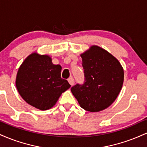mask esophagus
<instances>
[{
	"label": "esophagus",
	"instance_id": "esophagus-1",
	"mask_svg": "<svg viewBox=\"0 0 147 147\" xmlns=\"http://www.w3.org/2000/svg\"><path fill=\"white\" fill-rule=\"evenodd\" d=\"M68 82L70 85L73 86L74 84H75V79H74L73 77H70V78L68 79Z\"/></svg>",
	"mask_w": 147,
	"mask_h": 147
}]
</instances>
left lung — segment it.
Segmentation results:
<instances>
[{
	"label": "left lung",
	"mask_w": 147,
	"mask_h": 147,
	"mask_svg": "<svg viewBox=\"0 0 147 147\" xmlns=\"http://www.w3.org/2000/svg\"><path fill=\"white\" fill-rule=\"evenodd\" d=\"M84 82L71 88V92L84 110L98 112L112 104L124 82V70L115 59L98 46L93 45L81 55Z\"/></svg>",
	"instance_id": "1"
}]
</instances>
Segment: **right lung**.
I'll return each instance as SVG.
<instances>
[{
  "instance_id": "add662e5",
  "label": "right lung",
  "mask_w": 147,
  "mask_h": 147,
  "mask_svg": "<svg viewBox=\"0 0 147 147\" xmlns=\"http://www.w3.org/2000/svg\"><path fill=\"white\" fill-rule=\"evenodd\" d=\"M61 66L54 65L48 55L32 54L18 69L16 81L18 92L30 105L42 111L50 109L71 86L61 77Z\"/></svg>"
}]
</instances>
